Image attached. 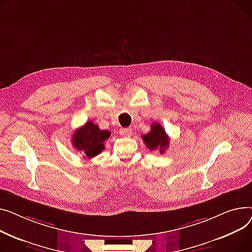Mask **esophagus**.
Masks as SVG:
<instances>
[{"label": "esophagus", "mask_w": 252, "mask_h": 252, "mask_svg": "<svg viewBox=\"0 0 252 252\" xmlns=\"http://www.w3.org/2000/svg\"><path fill=\"white\" fill-rule=\"evenodd\" d=\"M120 133L124 136H130L132 134V130L131 128H122L120 130Z\"/></svg>", "instance_id": "34e87169"}]
</instances>
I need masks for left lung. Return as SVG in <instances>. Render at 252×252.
Segmentation results:
<instances>
[{
    "label": "left lung",
    "mask_w": 252,
    "mask_h": 252,
    "mask_svg": "<svg viewBox=\"0 0 252 252\" xmlns=\"http://www.w3.org/2000/svg\"><path fill=\"white\" fill-rule=\"evenodd\" d=\"M142 139L151 151L159 150L160 154H164L170 144L167 133L159 123H153L151 131L147 134L142 135Z\"/></svg>",
    "instance_id": "1"
}]
</instances>
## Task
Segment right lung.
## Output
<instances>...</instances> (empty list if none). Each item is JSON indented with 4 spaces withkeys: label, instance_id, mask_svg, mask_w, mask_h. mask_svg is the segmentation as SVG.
<instances>
[{
    "label": "right lung",
    "instance_id": "add662e5",
    "mask_svg": "<svg viewBox=\"0 0 252 252\" xmlns=\"http://www.w3.org/2000/svg\"><path fill=\"white\" fill-rule=\"evenodd\" d=\"M110 135V131L100 130L96 124L88 121L74 132L72 142L73 146L84 155V158H92L105 150V141Z\"/></svg>",
    "mask_w": 252,
    "mask_h": 252
}]
</instances>
